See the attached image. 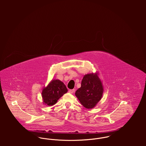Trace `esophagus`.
<instances>
[{
  "instance_id": "34e87169",
  "label": "esophagus",
  "mask_w": 146,
  "mask_h": 146,
  "mask_svg": "<svg viewBox=\"0 0 146 146\" xmlns=\"http://www.w3.org/2000/svg\"><path fill=\"white\" fill-rule=\"evenodd\" d=\"M74 92H75V89H70L69 90H68V92L70 93H74Z\"/></svg>"
}]
</instances>
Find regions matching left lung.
<instances>
[{
	"mask_svg": "<svg viewBox=\"0 0 146 146\" xmlns=\"http://www.w3.org/2000/svg\"><path fill=\"white\" fill-rule=\"evenodd\" d=\"M103 93L104 86L96 72L84 76L81 87L76 91L75 96L85 108L92 109L101 101Z\"/></svg>",
	"mask_w": 146,
	"mask_h": 146,
	"instance_id": "1",
	"label": "left lung"
}]
</instances>
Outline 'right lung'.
<instances>
[{
    "mask_svg": "<svg viewBox=\"0 0 146 146\" xmlns=\"http://www.w3.org/2000/svg\"><path fill=\"white\" fill-rule=\"evenodd\" d=\"M68 90L64 83L58 79L52 80L42 89V96L43 104L51 106L56 104Z\"/></svg>",
    "mask_w": 146,
    "mask_h": 146,
    "instance_id": "add662e5",
    "label": "right lung"
}]
</instances>
